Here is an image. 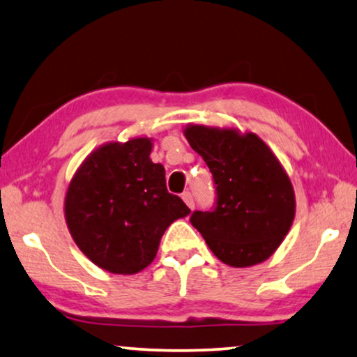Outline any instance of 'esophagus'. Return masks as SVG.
I'll list each match as a JSON object with an SVG mask.
<instances>
[{
  "label": "esophagus",
  "instance_id": "obj_1",
  "mask_svg": "<svg viewBox=\"0 0 357 357\" xmlns=\"http://www.w3.org/2000/svg\"><path fill=\"white\" fill-rule=\"evenodd\" d=\"M183 201L186 202V206L189 207V208H192L194 207V197H192V194L189 192V191H186V192H183Z\"/></svg>",
  "mask_w": 357,
  "mask_h": 357
}]
</instances>
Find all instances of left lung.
Instances as JSON below:
<instances>
[{"label":"left lung","instance_id":"1","mask_svg":"<svg viewBox=\"0 0 357 357\" xmlns=\"http://www.w3.org/2000/svg\"><path fill=\"white\" fill-rule=\"evenodd\" d=\"M189 145L211 169L215 204L194 211L191 223L222 263L246 268L268 259L296 215L291 179L255 134L189 126Z\"/></svg>","mask_w":357,"mask_h":357}]
</instances>
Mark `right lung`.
<instances>
[{
	"mask_svg": "<svg viewBox=\"0 0 357 357\" xmlns=\"http://www.w3.org/2000/svg\"><path fill=\"white\" fill-rule=\"evenodd\" d=\"M151 142L132 139L93 151L71 179L65 217L78 248L114 274H135L155 259L161 236L189 207L166 189Z\"/></svg>",
	"mask_w": 357,
	"mask_h": 357,
	"instance_id": "add662e5",
	"label": "right lung"
}]
</instances>
